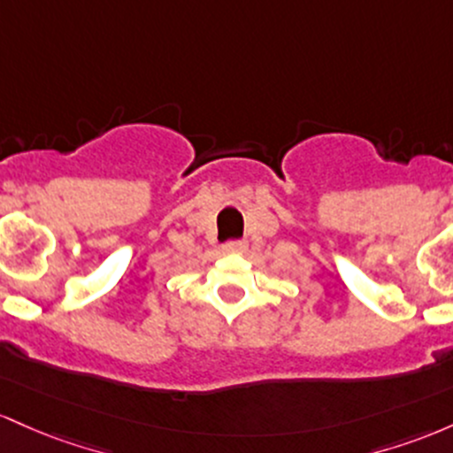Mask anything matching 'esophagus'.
Segmentation results:
<instances>
[{"mask_svg": "<svg viewBox=\"0 0 453 453\" xmlns=\"http://www.w3.org/2000/svg\"><path fill=\"white\" fill-rule=\"evenodd\" d=\"M222 250H225L226 254L243 252V250H246V242H243V240H233V242H226L225 246H222Z\"/></svg>", "mask_w": 453, "mask_h": 453, "instance_id": "1", "label": "esophagus"}]
</instances>
